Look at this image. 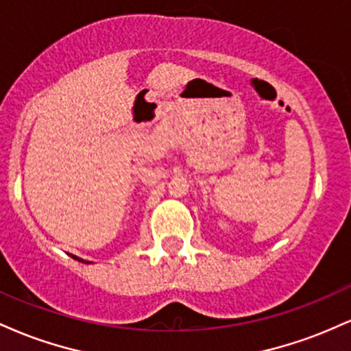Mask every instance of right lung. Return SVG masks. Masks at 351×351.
Instances as JSON below:
<instances>
[{"mask_svg": "<svg viewBox=\"0 0 351 351\" xmlns=\"http://www.w3.org/2000/svg\"><path fill=\"white\" fill-rule=\"evenodd\" d=\"M79 261H80V263H84V264H88L87 261H84V259H79Z\"/></svg>", "mask_w": 351, "mask_h": 351, "instance_id": "add662e5", "label": "right lung"}]
</instances>
